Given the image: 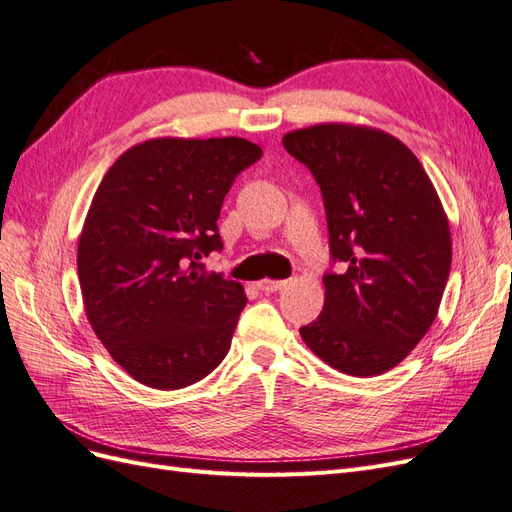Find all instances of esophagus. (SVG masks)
<instances>
[{"label": "esophagus", "mask_w": 512, "mask_h": 512, "mask_svg": "<svg viewBox=\"0 0 512 512\" xmlns=\"http://www.w3.org/2000/svg\"><path fill=\"white\" fill-rule=\"evenodd\" d=\"M256 286L262 292H277L286 286V280H260Z\"/></svg>", "instance_id": "1"}]
</instances>
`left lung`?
Segmentation results:
<instances>
[{"label": "left lung", "instance_id": "8db88e82", "mask_svg": "<svg viewBox=\"0 0 512 512\" xmlns=\"http://www.w3.org/2000/svg\"><path fill=\"white\" fill-rule=\"evenodd\" d=\"M320 185L331 260L322 314L301 337L342 374L393 369L438 316L451 273V230L414 153L395 136L348 123H318L284 136Z\"/></svg>", "mask_w": 512, "mask_h": 512}]
</instances>
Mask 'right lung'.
Segmentation results:
<instances>
[{
  "instance_id": "right-lung-1",
  "label": "right lung",
  "mask_w": 512,
  "mask_h": 512,
  "mask_svg": "<svg viewBox=\"0 0 512 512\" xmlns=\"http://www.w3.org/2000/svg\"><path fill=\"white\" fill-rule=\"evenodd\" d=\"M262 149L245 138H153L108 168L79 239L91 329L128 374L175 391L230 350L243 286L205 271L222 250L218 218L232 181Z\"/></svg>"
}]
</instances>
